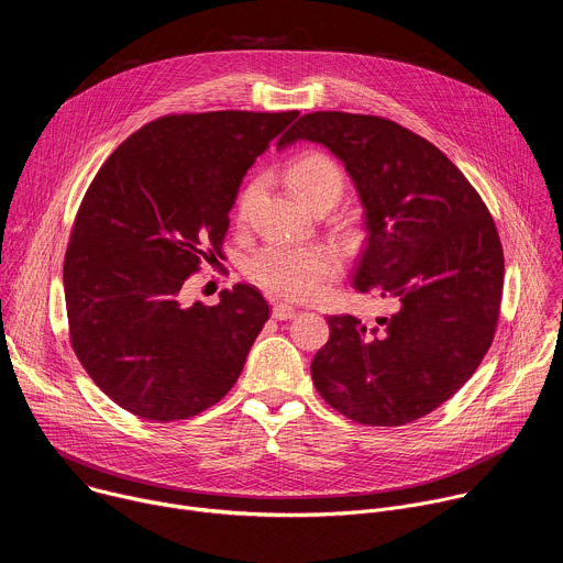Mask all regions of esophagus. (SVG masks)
Listing matches in <instances>:
<instances>
[{"label":"esophagus","mask_w":563,"mask_h":563,"mask_svg":"<svg viewBox=\"0 0 563 563\" xmlns=\"http://www.w3.org/2000/svg\"><path fill=\"white\" fill-rule=\"evenodd\" d=\"M272 316H274L276 320H289V318L296 316V307L289 305V302H274Z\"/></svg>","instance_id":"esophagus-1"}]
</instances>
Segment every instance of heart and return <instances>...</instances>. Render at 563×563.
Returning <instances> with one entry per match:
<instances>
[{
  "label": "heart",
  "mask_w": 563,
  "mask_h": 563,
  "mask_svg": "<svg viewBox=\"0 0 563 563\" xmlns=\"http://www.w3.org/2000/svg\"><path fill=\"white\" fill-rule=\"evenodd\" d=\"M287 180L307 207L320 202L336 205L345 187L341 167L325 153H305L294 159ZM250 198L252 194L245 196L243 205H247ZM339 269L336 254L318 245H269L247 263V274L261 289L287 300H305L318 294Z\"/></svg>",
  "instance_id": "b5f03b06"
}]
</instances>
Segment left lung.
I'll use <instances>...</instances> for the list:
<instances>
[{
    "label": "left lung",
    "instance_id": "1",
    "mask_svg": "<svg viewBox=\"0 0 563 563\" xmlns=\"http://www.w3.org/2000/svg\"><path fill=\"white\" fill-rule=\"evenodd\" d=\"M298 140L323 144L345 165L367 229L354 289L394 305L376 328L330 316L313 385L356 423L406 426L445 404L493 343L504 291L495 220L432 142L391 120L316 111L278 148Z\"/></svg>",
    "mask_w": 563,
    "mask_h": 563
}]
</instances>
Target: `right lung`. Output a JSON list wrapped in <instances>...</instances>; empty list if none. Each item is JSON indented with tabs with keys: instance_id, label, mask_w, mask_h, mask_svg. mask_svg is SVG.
Instances as JSON below:
<instances>
[{
	"instance_id": "1",
	"label": "right lung",
	"mask_w": 563,
	"mask_h": 563,
	"mask_svg": "<svg viewBox=\"0 0 563 563\" xmlns=\"http://www.w3.org/2000/svg\"><path fill=\"white\" fill-rule=\"evenodd\" d=\"M298 111L165 115L129 135L79 205L64 258L70 345L93 383L146 421L200 415L233 387L269 318L254 285L218 305L180 289L222 252L256 157Z\"/></svg>"
}]
</instances>
